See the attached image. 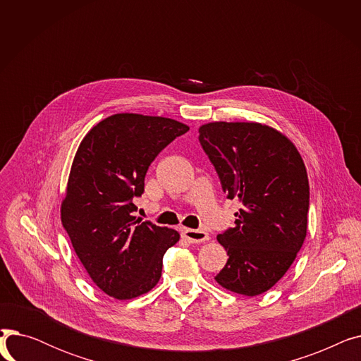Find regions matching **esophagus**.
<instances>
[{"label": "esophagus", "mask_w": 361, "mask_h": 361, "mask_svg": "<svg viewBox=\"0 0 361 361\" xmlns=\"http://www.w3.org/2000/svg\"><path fill=\"white\" fill-rule=\"evenodd\" d=\"M181 235L187 238L188 243H204L209 240V234L203 230H190V228H183Z\"/></svg>", "instance_id": "1"}]
</instances>
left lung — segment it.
<instances>
[{
  "label": "left lung",
  "mask_w": 361,
  "mask_h": 361,
  "mask_svg": "<svg viewBox=\"0 0 361 361\" xmlns=\"http://www.w3.org/2000/svg\"><path fill=\"white\" fill-rule=\"evenodd\" d=\"M199 142L226 197L241 203L234 228L216 237L228 260L215 279L228 291L259 295L286 275L305 243V162L287 136L260 123H207Z\"/></svg>",
  "instance_id": "obj_1"
}]
</instances>
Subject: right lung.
<instances>
[{
    "instance_id": "1",
    "label": "right lung",
    "mask_w": 361,
    "mask_h": 361,
    "mask_svg": "<svg viewBox=\"0 0 361 361\" xmlns=\"http://www.w3.org/2000/svg\"><path fill=\"white\" fill-rule=\"evenodd\" d=\"M188 126L142 114H114L82 140L71 165L61 222L92 281L117 300L154 288L176 230L133 216L145 176L159 152Z\"/></svg>"
}]
</instances>
